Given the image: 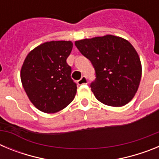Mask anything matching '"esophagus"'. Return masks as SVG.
Here are the masks:
<instances>
[{
    "label": "esophagus",
    "instance_id": "obj_1",
    "mask_svg": "<svg viewBox=\"0 0 159 159\" xmlns=\"http://www.w3.org/2000/svg\"><path fill=\"white\" fill-rule=\"evenodd\" d=\"M88 84V79L86 76H82L80 80H78V84L79 85H82V84Z\"/></svg>",
    "mask_w": 159,
    "mask_h": 159
}]
</instances>
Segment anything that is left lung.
Masks as SVG:
<instances>
[{
    "instance_id": "1",
    "label": "left lung",
    "mask_w": 159,
    "mask_h": 159,
    "mask_svg": "<svg viewBox=\"0 0 159 159\" xmlns=\"http://www.w3.org/2000/svg\"><path fill=\"white\" fill-rule=\"evenodd\" d=\"M75 44L95 68L96 78L91 88L95 98L107 106L128 103L137 92L142 76L141 61L131 43L106 35L77 40Z\"/></svg>"
}]
</instances>
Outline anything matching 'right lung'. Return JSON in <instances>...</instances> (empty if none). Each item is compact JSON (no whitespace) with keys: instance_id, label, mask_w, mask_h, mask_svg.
Here are the masks:
<instances>
[{"instance_id":"1","label":"right lung","mask_w":159,"mask_h":159,"mask_svg":"<svg viewBox=\"0 0 159 159\" xmlns=\"http://www.w3.org/2000/svg\"><path fill=\"white\" fill-rule=\"evenodd\" d=\"M73 43L59 40L41 43L28 54L20 80L32 103L40 111L56 113L74 99L77 86L67 64Z\"/></svg>"}]
</instances>
